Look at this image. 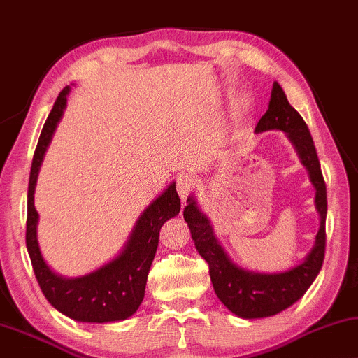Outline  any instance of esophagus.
Listing matches in <instances>:
<instances>
[{
  "label": "esophagus",
  "mask_w": 358,
  "mask_h": 358,
  "mask_svg": "<svg viewBox=\"0 0 358 358\" xmlns=\"http://www.w3.org/2000/svg\"><path fill=\"white\" fill-rule=\"evenodd\" d=\"M194 188V180L189 175H181L177 180V193L180 194L181 201H185Z\"/></svg>",
  "instance_id": "obj_1"
}]
</instances>
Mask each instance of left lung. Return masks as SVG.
Wrapping results in <instances>:
<instances>
[{
    "mask_svg": "<svg viewBox=\"0 0 358 358\" xmlns=\"http://www.w3.org/2000/svg\"><path fill=\"white\" fill-rule=\"evenodd\" d=\"M268 130L286 133L317 191L315 206L320 213V230L315 244L302 264L281 273H255L244 270L233 264L223 250L213 234L209 218L199 210L193 196L188 197V206L183 210L185 222L188 223L197 252L209 264L213 291L228 310L241 318L271 317L291 307L315 281L324 259L327 185L308 127L301 114L289 104L278 82H275L271 88L268 109L255 127V133Z\"/></svg>",
    "mask_w": 358,
    "mask_h": 358,
    "instance_id": "left-lung-1",
    "label": "left lung"
}]
</instances>
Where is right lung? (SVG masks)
Segmentation results:
<instances>
[{
    "label": "right lung",
    "mask_w": 358,
    "mask_h": 358,
    "mask_svg": "<svg viewBox=\"0 0 358 358\" xmlns=\"http://www.w3.org/2000/svg\"><path fill=\"white\" fill-rule=\"evenodd\" d=\"M69 92L71 87H66L57 96L41 130L31 161L27 194V250L43 294L56 310L85 323L120 322L131 317L143 302L148 273L157 250L159 231L169 218L178 215L180 197L175 183H170L169 188L141 213L124 250L109 264L78 278H64L55 273L40 252L36 239L38 212L34 204V194L43 156L66 109Z\"/></svg>",
    "instance_id": "obj_1"
}]
</instances>
